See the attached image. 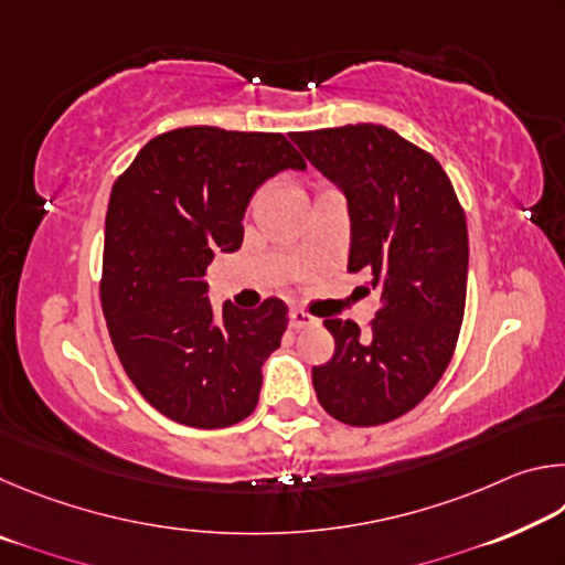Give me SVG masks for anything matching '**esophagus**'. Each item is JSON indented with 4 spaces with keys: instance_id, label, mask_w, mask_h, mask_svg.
Masks as SVG:
<instances>
[{
    "instance_id": "34e87169",
    "label": "esophagus",
    "mask_w": 565,
    "mask_h": 565,
    "mask_svg": "<svg viewBox=\"0 0 565 565\" xmlns=\"http://www.w3.org/2000/svg\"><path fill=\"white\" fill-rule=\"evenodd\" d=\"M289 323H291V329H309V327H319V319L311 317V313L303 309H291Z\"/></svg>"
}]
</instances>
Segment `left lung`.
<instances>
[{
	"label": "left lung",
	"instance_id": "obj_1",
	"mask_svg": "<svg viewBox=\"0 0 565 565\" xmlns=\"http://www.w3.org/2000/svg\"><path fill=\"white\" fill-rule=\"evenodd\" d=\"M303 157L349 202V271L381 291L363 333L327 319L333 356L313 366L319 404L349 426L408 414L444 376L466 309V214L441 164L381 124L294 131Z\"/></svg>",
	"mask_w": 565,
	"mask_h": 565
}]
</instances>
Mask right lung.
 Instances as JSON below:
<instances>
[{
    "label": "right lung",
    "mask_w": 565,
    "mask_h": 565,
    "mask_svg": "<svg viewBox=\"0 0 565 565\" xmlns=\"http://www.w3.org/2000/svg\"><path fill=\"white\" fill-rule=\"evenodd\" d=\"M306 161L284 134L181 127L147 141L114 181L99 299L131 384L177 424L224 428L259 404L262 366L289 323L281 299L209 303L206 266L244 238L248 199Z\"/></svg>",
    "instance_id": "1"
}]
</instances>
